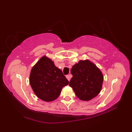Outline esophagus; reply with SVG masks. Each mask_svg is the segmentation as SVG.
I'll use <instances>...</instances> for the list:
<instances>
[{
	"mask_svg": "<svg viewBox=\"0 0 132 132\" xmlns=\"http://www.w3.org/2000/svg\"><path fill=\"white\" fill-rule=\"evenodd\" d=\"M66 77L67 79H68V80L69 81H70V80L71 78V75L70 74L67 75H66Z\"/></svg>",
	"mask_w": 132,
	"mask_h": 132,
	"instance_id": "obj_1",
	"label": "esophagus"
}]
</instances>
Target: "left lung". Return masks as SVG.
Returning <instances> with one entry per match:
<instances>
[{
    "label": "left lung",
    "instance_id": "8db88e82",
    "mask_svg": "<svg viewBox=\"0 0 132 132\" xmlns=\"http://www.w3.org/2000/svg\"><path fill=\"white\" fill-rule=\"evenodd\" d=\"M69 86L81 100L88 101L100 93L104 77L100 70L89 60H80L71 69Z\"/></svg>",
    "mask_w": 132,
    "mask_h": 132
}]
</instances>
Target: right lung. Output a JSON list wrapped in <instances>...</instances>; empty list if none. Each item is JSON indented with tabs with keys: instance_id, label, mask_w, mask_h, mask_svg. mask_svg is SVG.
<instances>
[{
	"instance_id": "right-lung-1",
	"label": "right lung",
	"mask_w": 132,
	"mask_h": 132,
	"mask_svg": "<svg viewBox=\"0 0 132 132\" xmlns=\"http://www.w3.org/2000/svg\"><path fill=\"white\" fill-rule=\"evenodd\" d=\"M29 83L39 99L50 102L57 99L69 81L62 71L55 66L54 62L44 55L30 71Z\"/></svg>"
}]
</instances>
